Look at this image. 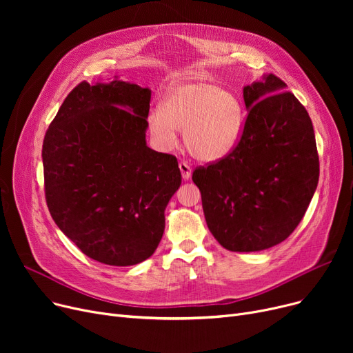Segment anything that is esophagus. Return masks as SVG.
Returning a JSON list of instances; mask_svg holds the SVG:
<instances>
[{"instance_id": "1", "label": "esophagus", "mask_w": 353, "mask_h": 353, "mask_svg": "<svg viewBox=\"0 0 353 353\" xmlns=\"http://www.w3.org/2000/svg\"><path fill=\"white\" fill-rule=\"evenodd\" d=\"M179 169H180V173H181L183 180H189V179L192 177V169H190V165H189L188 163L181 161V163L179 164Z\"/></svg>"}]
</instances>
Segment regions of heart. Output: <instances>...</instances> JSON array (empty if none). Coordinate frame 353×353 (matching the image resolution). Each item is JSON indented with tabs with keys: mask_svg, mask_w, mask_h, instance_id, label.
I'll return each instance as SVG.
<instances>
[{
	"mask_svg": "<svg viewBox=\"0 0 353 353\" xmlns=\"http://www.w3.org/2000/svg\"><path fill=\"white\" fill-rule=\"evenodd\" d=\"M148 127L163 150L177 143L183 132L188 152L200 161L226 157L237 144L243 128V105L236 92L209 81H184L173 85L152 113Z\"/></svg>",
	"mask_w": 353,
	"mask_h": 353,
	"instance_id": "heart-1",
	"label": "heart"
}]
</instances>
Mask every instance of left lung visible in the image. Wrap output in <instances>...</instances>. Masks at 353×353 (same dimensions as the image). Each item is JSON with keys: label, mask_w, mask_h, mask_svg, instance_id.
I'll return each instance as SVG.
<instances>
[{"label": "left lung", "mask_w": 353, "mask_h": 353, "mask_svg": "<svg viewBox=\"0 0 353 353\" xmlns=\"http://www.w3.org/2000/svg\"><path fill=\"white\" fill-rule=\"evenodd\" d=\"M273 74L243 87L248 110L234 150L193 172L206 223L232 252L279 245L301 223L318 188L312 120Z\"/></svg>", "instance_id": "1"}]
</instances>
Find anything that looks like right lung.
Instances as JSON below:
<instances>
[{
  "instance_id": "right-lung-1",
  "label": "right lung",
  "mask_w": 353,
  "mask_h": 353,
  "mask_svg": "<svg viewBox=\"0 0 353 353\" xmlns=\"http://www.w3.org/2000/svg\"><path fill=\"white\" fill-rule=\"evenodd\" d=\"M152 90L136 83H80L43 143L52 220L84 254L133 266L157 249L164 210L181 184L177 159L147 145Z\"/></svg>"
}]
</instances>
